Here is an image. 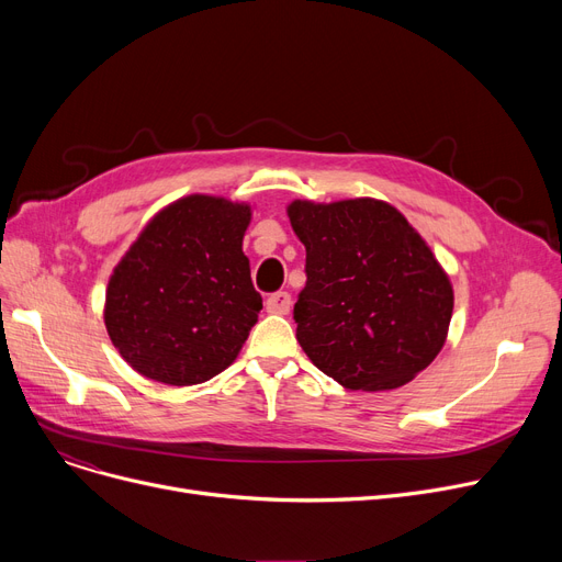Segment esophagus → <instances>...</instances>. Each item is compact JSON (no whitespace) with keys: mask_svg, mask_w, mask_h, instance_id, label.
<instances>
[{"mask_svg":"<svg viewBox=\"0 0 562 562\" xmlns=\"http://www.w3.org/2000/svg\"><path fill=\"white\" fill-rule=\"evenodd\" d=\"M266 312L271 314H289L291 312V296L286 291L271 293L269 301H266Z\"/></svg>","mask_w":562,"mask_h":562,"instance_id":"34e87169","label":"esophagus"}]
</instances>
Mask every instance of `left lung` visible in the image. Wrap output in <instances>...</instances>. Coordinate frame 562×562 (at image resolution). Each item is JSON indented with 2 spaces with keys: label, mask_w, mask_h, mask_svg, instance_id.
Listing matches in <instances>:
<instances>
[{
  "label": "left lung",
  "mask_w": 562,
  "mask_h": 562,
  "mask_svg": "<svg viewBox=\"0 0 562 562\" xmlns=\"http://www.w3.org/2000/svg\"><path fill=\"white\" fill-rule=\"evenodd\" d=\"M307 284L293 305L305 356L346 390L387 392L449 337L453 284L424 236L375 198L291 200Z\"/></svg>",
  "instance_id": "1"
}]
</instances>
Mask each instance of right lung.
Segmentation results:
<instances>
[{"mask_svg": "<svg viewBox=\"0 0 562 562\" xmlns=\"http://www.w3.org/2000/svg\"><path fill=\"white\" fill-rule=\"evenodd\" d=\"M252 204L191 193L166 204L115 263L104 326L121 358L164 385L225 371L257 323L244 236Z\"/></svg>", "mask_w": 562, "mask_h": 562, "instance_id": "add662e5", "label": "right lung"}]
</instances>
